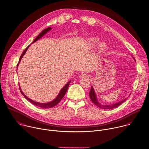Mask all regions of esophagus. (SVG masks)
Masks as SVG:
<instances>
[{
	"instance_id": "34e87169",
	"label": "esophagus",
	"mask_w": 149,
	"mask_h": 149,
	"mask_svg": "<svg viewBox=\"0 0 149 149\" xmlns=\"http://www.w3.org/2000/svg\"><path fill=\"white\" fill-rule=\"evenodd\" d=\"M79 77L82 78H88V75L85 74H82L79 75Z\"/></svg>"
}]
</instances>
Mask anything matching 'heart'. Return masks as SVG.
<instances>
[{"mask_svg":"<svg viewBox=\"0 0 149 149\" xmlns=\"http://www.w3.org/2000/svg\"><path fill=\"white\" fill-rule=\"evenodd\" d=\"M89 42L90 45L92 46H95L98 44V43L99 42V39L96 38H91L89 39ZM106 47H107L106 44L104 42H102L99 44L98 46V51L99 52H102L106 49Z\"/></svg>","mask_w":149,"mask_h":149,"instance_id":"1","label":"heart"}]
</instances>
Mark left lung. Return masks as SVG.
I'll list each match as a JSON object with an SVG mask.
<instances>
[{
  "label": "left lung",
  "instance_id": "left-lung-1",
  "mask_svg": "<svg viewBox=\"0 0 149 149\" xmlns=\"http://www.w3.org/2000/svg\"><path fill=\"white\" fill-rule=\"evenodd\" d=\"M133 58H134V57H133ZM134 59L135 60L134 58ZM89 96H90V98H91L92 102L98 107H99L100 109H104V110H111V109L116 108L117 107L120 106L122 103H123L128 98L130 95L127 98H125L124 100H121L119 102H117L116 103H114V104H101L99 102V101L97 100V98L96 94L95 91L93 89V87L92 86H91V91L89 92Z\"/></svg>",
  "mask_w": 149,
  "mask_h": 149
}]
</instances>
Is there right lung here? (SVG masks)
I'll list each match as a JSON object with an SVG mask.
<instances>
[{
	"label": "right lung",
	"instance_id": "1",
	"mask_svg": "<svg viewBox=\"0 0 149 149\" xmlns=\"http://www.w3.org/2000/svg\"><path fill=\"white\" fill-rule=\"evenodd\" d=\"M51 29H52V28H50V27H49V28H47L45 29H44L43 31H42L39 33V35L34 39V40L33 41V42H32V43H33L35 42L36 41H37L38 39H39L40 38H42L44 35H45L47 32H49V31L50 30H51ZM29 46H30V45H29V46L25 49V50L24 51V52L22 53V54H21V56H20V58H19V62H18V64H17V67H18V64H19L20 61L21 60L22 57L24 56V55L25 53H26V50H28V47H29ZM71 81H68V82L65 85V86L60 90V91L58 95H57V96L53 100H52V101H51V102H48V103H39V102H35L34 100H32V99H29V97H28L22 92V91H21V88H20V86H19V90H20V92H21V94L24 96V97L26 100H28V101H29L32 104H33L35 105V106H38V107H41V108L47 109V108H51V107H52L55 106L56 105H57V104L61 101V100L63 98V97H64V95H65V93H66V92H67V89H68V88L70 83L71 82Z\"/></svg>",
	"mask_w": 149,
	"mask_h": 149
}]
</instances>
